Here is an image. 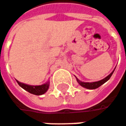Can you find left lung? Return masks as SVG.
<instances>
[{
    "label": "left lung",
    "mask_w": 126,
    "mask_h": 126,
    "mask_svg": "<svg viewBox=\"0 0 126 126\" xmlns=\"http://www.w3.org/2000/svg\"><path fill=\"white\" fill-rule=\"evenodd\" d=\"M114 70H115V69H114ZM114 70L111 72L110 75H108L107 77H106L105 78H104L103 80H100V81H98V82H80V80H78V78L77 81L79 83V84L80 86H82V87H84V88H86L88 89H95V88H98V87H100L101 85H102L103 84H104L105 82H107L108 80H109L110 77L111 76V75L113 74V72Z\"/></svg>",
    "instance_id": "obj_1"
}]
</instances>
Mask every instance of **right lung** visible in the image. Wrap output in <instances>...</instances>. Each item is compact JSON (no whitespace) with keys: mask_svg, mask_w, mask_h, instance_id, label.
Segmentation results:
<instances>
[{"mask_svg":"<svg viewBox=\"0 0 126 126\" xmlns=\"http://www.w3.org/2000/svg\"><path fill=\"white\" fill-rule=\"evenodd\" d=\"M16 82L21 88L24 89L25 90L28 92L29 93L32 94H34V95H39L44 94L48 90V89L49 88V82L46 83L44 84L40 85V86H31V85L20 83L17 80Z\"/></svg>","mask_w":126,"mask_h":126,"instance_id":"1","label":"right lung"}]
</instances>
